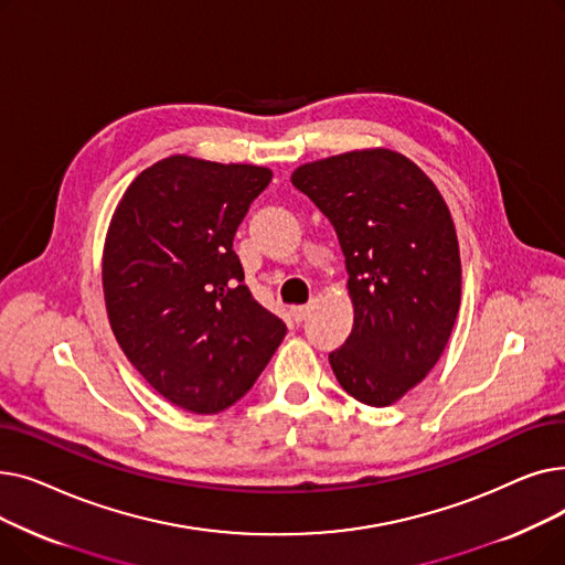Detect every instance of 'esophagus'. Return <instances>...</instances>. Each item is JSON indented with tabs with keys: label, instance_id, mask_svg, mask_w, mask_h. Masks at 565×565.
I'll use <instances>...</instances> for the list:
<instances>
[{
	"label": "esophagus",
	"instance_id": "1",
	"mask_svg": "<svg viewBox=\"0 0 565 565\" xmlns=\"http://www.w3.org/2000/svg\"><path fill=\"white\" fill-rule=\"evenodd\" d=\"M309 311H311V305H300V307H292V318L298 320V322H302V320L309 316Z\"/></svg>",
	"mask_w": 565,
	"mask_h": 565
}]
</instances>
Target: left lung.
Segmentation results:
<instances>
[{"label":"left lung","instance_id":"obj_1","mask_svg":"<svg viewBox=\"0 0 565 565\" xmlns=\"http://www.w3.org/2000/svg\"><path fill=\"white\" fill-rule=\"evenodd\" d=\"M345 256L352 332L330 352L341 387L387 407L437 364L460 309L454 220L430 178L394 151H352L295 169Z\"/></svg>","mask_w":565,"mask_h":565}]
</instances>
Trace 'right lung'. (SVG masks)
Returning a JSON list of instances; mask_svg holds the SVG:
<instances>
[{"instance_id": "1", "label": "right lung", "mask_w": 565, "mask_h": 565, "mask_svg": "<svg viewBox=\"0 0 565 565\" xmlns=\"http://www.w3.org/2000/svg\"><path fill=\"white\" fill-rule=\"evenodd\" d=\"M273 171L173 156L141 171L109 224L103 286L114 337L169 403L241 401L286 324L245 284L233 237Z\"/></svg>"}]
</instances>
